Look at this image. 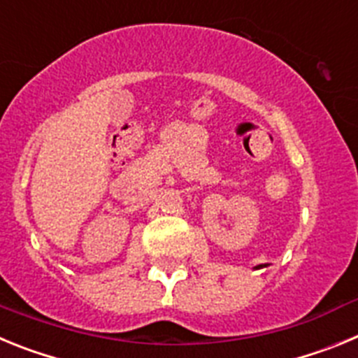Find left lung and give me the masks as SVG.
Segmentation results:
<instances>
[{"mask_svg": "<svg viewBox=\"0 0 358 358\" xmlns=\"http://www.w3.org/2000/svg\"><path fill=\"white\" fill-rule=\"evenodd\" d=\"M258 267H262V265H258Z\"/></svg>", "mask_w": 358, "mask_h": 358, "instance_id": "left-lung-1", "label": "left lung"}]
</instances>
